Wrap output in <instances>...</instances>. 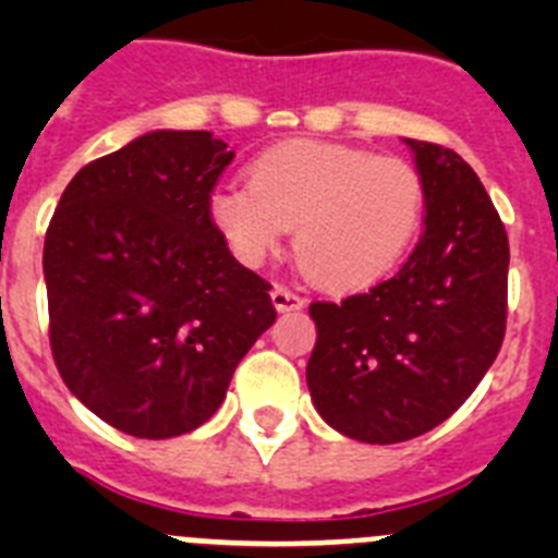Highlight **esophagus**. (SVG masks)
Listing matches in <instances>:
<instances>
[{
  "label": "esophagus",
  "instance_id": "1",
  "mask_svg": "<svg viewBox=\"0 0 558 558\" xmlns=\"http://www.w3.org/2000/svg\"><path fill=\"white\" fill-rule=\"evenodd\" d=\"M270 302H274V307L279 310V313H290V310L304 307L302 295L293 293V290H288L284 284H276V288L270 290Z\"/></svg>",
  "mask_w": 558,
  "mask_h": 558
}]
</instances>
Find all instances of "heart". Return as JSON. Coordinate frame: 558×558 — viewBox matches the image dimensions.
Masks as SVG:
<instances>
[{
    "label": "heart",
    "instance_id": "heart-1",
    "mask_svg": "<svg viewBox=\"0 0 558 558\" xmlns=\"http://www.w3.org/2000/svg\"><path fill=\"white\" fill-rule=\"evenodd\" d=\"M209 218L248 268L282 248L327 290L368 288L391 274L425 218V181L411 161L332 142H284L248 167V186L211 195Z\"/></svg>",
    "mask_w": 558,
    "mask_h": 558
}]
</instances>
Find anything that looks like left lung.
<instances>
[{
    "mask_svg": "<svg viewBox=\"0 0 558 558\" xmlns=\"http://www.w3.org/2000/svg\"><path fill=\"white\" fill-rule=\"evenodd\" d=\"M405 142L425 181V234L391 279L310 304L315 411L366 445L408 441L450 418L506 335L509 236L495 204L456 150Z\"/></svg>",
    "mask_w": 558,
    "mask_h": 558,
    "instance_id": "obj_1",
    "label": "left lung"
}]
</instances>
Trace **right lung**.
Wrapping results in <instances>:
<instances>
[{
    "label": "right lung",
    "instance_id": "add662e5",
    "mask_svg": "<svg viewBox=\"0 0 558 558\" xmlns=\"http://www.w3.org/2000/svg\"><path fill=\"white\" fill-rule=\"evenodd\" d=\"M234 150L209 131H153L88 161L44 240L49 347L83 405L136 438L201 427L276 322L270 284L209 218Z\"/></svg>",
    "mask_w": 558,
    "mask_h": 558
}]
</instances>
